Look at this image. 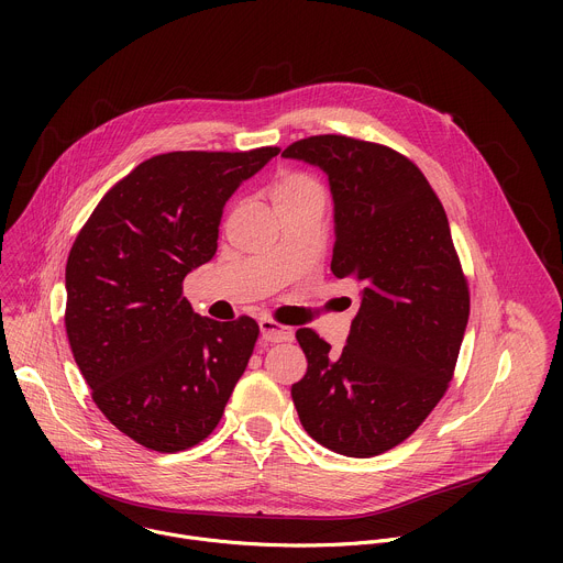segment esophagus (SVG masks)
<instances>
[{
  "mask_svg": "<svg viewBox=\"0 0 563 563\" xmlns=\"http://www.w3.org/2000/svg\"><path fill=\"white\" fill-rule=\"evenodd\" d=\"M258 325H261V336L267 343H289V341H294V330L276 323V320H272V318H261Z\"/></svg>",
  "mask_w": 563,
  "mask_h": 563,
  "instance_id": "34e87169",
  "label": "esophagus"
}]
</instances>
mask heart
Returning <instances> with one entry per match:
<instances>
[{"mask_svg":"<svg viewBox=\"0 0 563 563\" xmlns=\"http://www.w3.org/2000/svg\"><path fill=\"white\" fill-rule=\"evenodd\" d=\"M272 198L276 205L300 202V200H311V198L325 200V189L311 174L291 169L276 178V183L272 187Z\"/></svg>","mask_w":563,"mask_h":563,"instance_id":"1","label":"heart"}]
</instances>
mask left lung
I'll list each match as a JSON object with an SVG mask.
<instances>
[{"label": "left lung", "mask_w": 563, "mask_h": 563, "mask_svg": "<svg viewBox=\"0 0 563 563\" xmlns=\"http://www.w3.org/2000/svg\"><path fill=\"white\" fill-rule=\"evenodd\" d=\"M285 157L330 178L336 278L361 287L339 356L313 330L291 398L305 432L332 452L367 459L404 443L443 398L470 316L445 209L410 157L347 135H311Z\"/></svg>", "instance_id": "8db88e82"}]
</instances>
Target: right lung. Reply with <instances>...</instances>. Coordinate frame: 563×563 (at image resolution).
<instances>
[{"instance_id": "add662e5", "label": "right lung", "mask_w": 563, "mask_h": 563, "mask_svg": "<svg viewBox=\"0 0 563 563\" xmlns=\"http://www.w3.org/2000/svg\"><path fill=\"white\" fill-rule=\"evenodd\" d=\"M278 151L153 155L104 194L70 247L73 358L102 415L148 450L205 441L250 363L256 320L196 313L183 280L213 258L224 202Z\"/></svg>"}]
</instances>
